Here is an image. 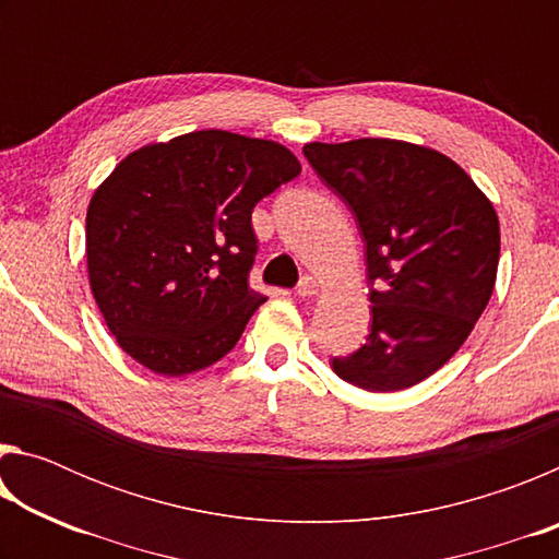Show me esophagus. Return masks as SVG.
<instances>
[{
	"instance_id": "1",
	"label": "esophagus",
	"mask_w": 559,
	"mask_h": 559,
	"mask_svg": "<svg viewBox=\"0 0 559 559\" xmlns=\"http://www.w3.org/2000/svg\"><path fill=\"white\" fill-rule=\"evenodd\" d=\"M316 293H318V281L310 278V276L302 278L298 286H296V296L298 298H310V296H316Z\"/></svg>"
}]
</instances>
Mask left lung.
Instances as JSON below:
<instances>
[{
    "mask_svg": "<svg viewBox=\"0 0 559 559\" xmlns=\"http://www.w3.org/2000/svg\"><path fill=\"white\" fill-rule=\"evenodd\" d=\"M302 155L365 241L372 325L362 347L333 357L335 374L370 392L419 384L466 343L493 293V204L453 159L400 140L310 143Z\"/></svg>",
    "mask_w": 559,
    "mask_h": 559,
    "instance_id": "left-lung-1",
    "label": "left lung"
}]
</instances>
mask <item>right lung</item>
<instances>
[{"label":"right lung","instance_id":"add662e5","mask_svg":"<svg viewBox=\"0 0 559 559\" xmlns=\"http://www.w3.org/2000/svg\"><path fill=\"white\" fill-rule=\"evenodd\" d=\"M300 175L271 140L197 130L147 145L88 204L91 290L118 345L167 377L214 365L266 298L249 286L251 212Z\"/></svg>","mask_w":559,"mask_h":559}]
</instances>
